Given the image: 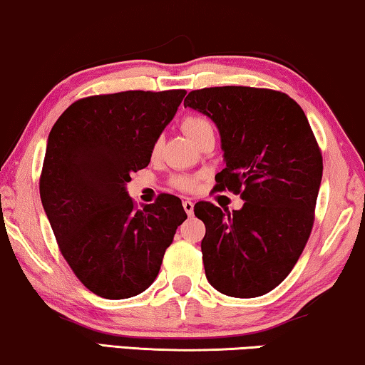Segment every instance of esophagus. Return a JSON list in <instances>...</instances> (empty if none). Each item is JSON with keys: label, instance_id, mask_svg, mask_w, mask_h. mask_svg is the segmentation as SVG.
Returning a JSON list of instances; mask_svg holds the SVG:
<instances>
[{"label": "esophagus", "instance_id": "obj_1", "mask_svg": "<svg viewBox=\"0 0 365 365\" xmlns=\"http://www.w3.org/2000/svg\"><path fill=\"white\" fill-rule=\"evenodd\" d=\"M183 210H185V213H187L188 216H192L193 215V208H195V203L192 200H185L183 201Z\"/></svg>", "mask_w": 365, "mask_h": 365}]
</instances>
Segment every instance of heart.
Masks as SVG:
<instances>
[{"mask_svg":"<svg viewBox=\"0 0 365 365\" xmlns=\"http://www.w3.org/2000/svg\"><path fill=\"white\" fill-rule=\"evenodd\" d=\"M182 129H183V133L193 140V143H197V139L201 138L205 133L213 130L208 119L203 116H198V114H192V116L185 118L182 123ZM159 149H160V140H157V143L154 144V149L152 150H154V154H157ZM177 185L182 190H193L195 187H197V180H195V178H190V177H182L177 180Z\"/></svg>","mask_w":365,"mask_h":365,"instance_id":"1","label":"heart"}]
</instances>
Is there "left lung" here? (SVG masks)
I'll return each instance as SVG.
<instances>
[{"mask_svg": "<svg viewBox=\"0 0 365 365\" xmlns=\"http://www.w3.org/2000/svg\"><path fill=\"white\" fill-rule=\"evenodd\" d=\"M216 124L226 167L216 187L241 193V210L195 205L205 222L206 279L227 297L254 298L282 284L313 227L322 152L300 106L280 91L215 86L183 101Z\"/></svg>", "mask_w": 365, "mask_h": 365, "instance_id": "1", "label": "left lung"}]
</instances>
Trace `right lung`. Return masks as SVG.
I'll return each mask as SVG.
<instances>
[{
  "label": "right lung",
  "mask_w": 365,
  "mask_h": 365,
  "mask_svg": "<svg viewBox=\"0 0 365 365\" xmlns=\"http://www.w3.org/2000/svg\"><path fill=\"white\" fill-rule=\"evenodd\" d=\"M185 90L121 91L75 101L48 134L41 200L62 255L98 297L148 290L165 249L187 220L182 200L160 195L138 210L126 185L152 149Z\"/></svg>",
  "instance_id": "obj_1"
}]
</instances>
